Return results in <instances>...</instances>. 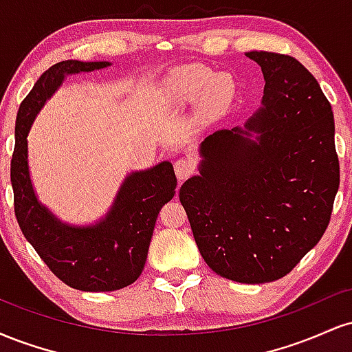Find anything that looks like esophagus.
<instances>
[{
  "label": "esophagus",
  "mask_w": 352,
  "mask_h": 352,
  "mask_svg": "<svg viewBox=\"0 0 352 352\" xmlns=\"http://www.w3.org/2000/svg\"><path fill=\"white\" fill-rule=\"evenodd\" d=\"M173 170L177 173V179L184 182L192 175L193 170H195V165H193V162L188 159V157H182V159L177 160L175 165H173Z\"/></svg>",
  "instance_id": "esophagus-1"
}]
</instances>
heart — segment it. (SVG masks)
I'll return each mask as SVG.
<instances>
[{"label": "heart", "instance_id": "1", "mask_svg": "<svg viewBox=\"0 0 352 352\" xmlns=\"http://www.w3.org/2000/svg\"><path fill=\"white\" fill-rule=\"evenodd\" d=\"M162 91L172 104H187L200 99L210 117L228 111L236 98V82L230 74H215L201 64H187L172 69L164 79Z\"/></svg>", "mask_w": 352, "mask_h": 352}]
</instances>
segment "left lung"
Returning <instances> with one entry per match:
<instances>
[{
  "label": "left lung",
  "instance_id": "left-lung-1",
  "mask_svg": "<svg viewBox=\"0 0 352 352\" xmlns=\"http://www.w3.org/2000/svg\"><path fill=\"white\" fill-rule=\"evenodd\" d=\"M246 56L263 72L261 107L243 129L201 142L200 175L179 197L205 263L260 285L288 274L324 235L339 160L333 111L314 76L292 56Z\"/></svg>",
  "mask_w": 352,
  "mask_h": 352
}]
</instances>
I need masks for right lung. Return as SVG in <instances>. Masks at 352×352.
<instances>
[{"instance_id":"add662e5","label":"right lung","mask_w":352,"mask_h":352,"mask_svg":"<svg viewBox=\"0 0 352 352\" xmlns=\"http://www.w3.org/2000/svg\"><path fill=\"white\" fill-rule=\"evenodd\" d=\"M111 66L107 60H63L36 80L16 116L11 185L14 215L24 238L60 281L80 292H114L132 285L142 273L160 208L175 195L170 162L125 177L107 215L98 223H63L36 197L28 165V140L33 120L66 76Z\"/></svg>"}]
</instances>
